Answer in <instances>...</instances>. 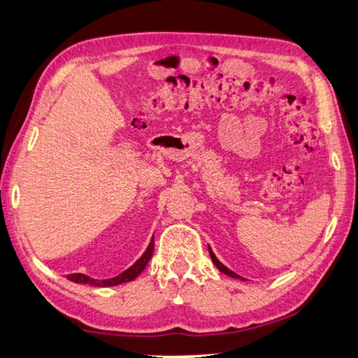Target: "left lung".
Instances as JSON below:
<instances>
[{
    "instance_id": "1",
    "label": "left lung",
    "mask_w": 358,
    "mask_h": 358,
    "mask_svg": "<svg viewBox=\"0 0 358 358\" xmlns=\"http://www.w3.org/2000/svg\"><path fill=\"white\" fill-rule=\"evenodd\" d=\"M208 250H210V257H211V259H213V263L214 264H216V268L220 271V272H222V274H225V275H230L231 278H241V280H244V278L243 277H239L238 274H235V272H233V271H230L229 268H225V266L222 264V263H220L219 262V259L216 258V255H214V253H213V250L210 249V247H208Z\"/></svg>"
}]
</instances>
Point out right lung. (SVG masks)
<instances>
[{
  "label": "right lung",
  "mask_w": 358,
  "mask_h": 358,
  "mask_svg": "<svg viewBox=\"0 0 358 358\" xmlns=\"http://www.w3.org/2000/svg\"><path fill=\"white\" fill-rule=\"evenodd\" d=\"M153 249H155V239L152 238L150 244H148L147 250L144 255H142L138 262H136L131 268H128L125 272H122L120 275L113 277V278H108V280H95V278H90L84 274H70L67 275L69 280L75 282V283H84V285H94V287H117V285H122V283H127V282H131L134 280L136 277H138L142 271L145 269L147 263L150 262V258L153 255Z\"/></svg>",
  "instance_id": "obj_1"
}]
</instances>
